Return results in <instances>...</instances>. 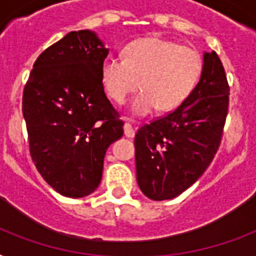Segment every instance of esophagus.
Segmentation results:
<instances>
[{
  "instance_id": "34e87169",
  "label": "esophagus",
  "mask_w": 256,
  "mask_h": 256,
  "mask_svg": "<svg viewBox=\"0 0 256 256\" xmlns=\"http://www.w3.org/2000/svg\"><path fill=\"white\" fill-rule=\"evenodd\" d=\"M124 132L128 138H132V136H136V130H134V128H132L128 122H126V124H124Z\"/></svg>"
}]
</instances>
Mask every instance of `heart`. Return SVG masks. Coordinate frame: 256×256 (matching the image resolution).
I'll return each mask as SVG.
<instances>
[{
	"instance_id": "obj_1",
	"label": "heart",
	"mask_w": 256,
	"mask_h": 256,
	"mask_svg": "<svg viewBox=\"0 0 256 256\" xmlns=\"http://www.w3.org/2000/svg\"><path fill=\"white\" fill-rule=\"evenodd\" d=\"M202 73L200 54L190 46L158 37L138 38L124 48V58L108 57L100 77L108 96L124 104L140 88L132 112L148 116L156 108L171 112L194 90Z\"/></svg>"
}]
</instances>
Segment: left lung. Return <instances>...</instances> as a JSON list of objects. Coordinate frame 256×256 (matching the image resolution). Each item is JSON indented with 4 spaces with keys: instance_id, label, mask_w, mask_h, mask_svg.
Returning <instances> with one entry per match:
<instances>
[{
    "instance_id": "left-lung-1",
    "label": "left lung",
    "mask_w": 256,
    "mask_h": 256,
    "mask_svg": "<svg viewBox=\"0 0 256 256\" xmlns=\"http://www.w3.org/2000/svg\"><path fill=\"white\" fill-rule=\"evenodd\" d=\"M230 86L218 54H204L200 80L179 108L138 128L136 180L148 198L164 200L206 171L222 142Z\"/></svg>"
}]
</instances>
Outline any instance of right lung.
<instances>
[{
  "instance_id": "right-lung-1",
  "label": "right lung",
  "mask_w": 256,
  "mask_h": 256,
  "mask_svg": "<svg viewBox=\"0 0 256 256\" xmlns=\"http://www.w3.org/2000/svg\"><path fill=\"white\" fill-rule=\"evenodd\" d=\"M108 54L92 32H70L38 56L24 88L32 160L48 184L70 198L96 190L106 150L124 134L100 77Z\"/></svg>"
}]
</instances>
